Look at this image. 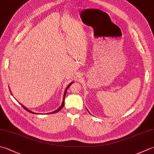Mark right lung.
Listing matches in <instances>:
<instances>
[{"mask_svg":"<svg viewBox=\"0 0 154 154\" xmlns=\"http://www.w3.org/2000/svg\"><path fill=\"white\" fill-rule=\"evenodd\" d=\"M73 82H71L70 84H69V85L67 86V88H66V89H65V93H64V97H63V103H62V104H61V106H60L58 109H57L56 111H53V112H52V113H57V112H58V111H59L60 110H61L62 108H63V107L64 106V104H65V95H66V92H67V89L69 88V87L71 86V85L72 83H73ZM23 108H25V109H26L27 111H29V112H30V113H33V112H32V111H29V109H27L25 107H24L23 105Z\"/></svg>","mask_w":154,"mask_h":154,"instance_id":"add662e5","label":"right lung"}]
</instances>
